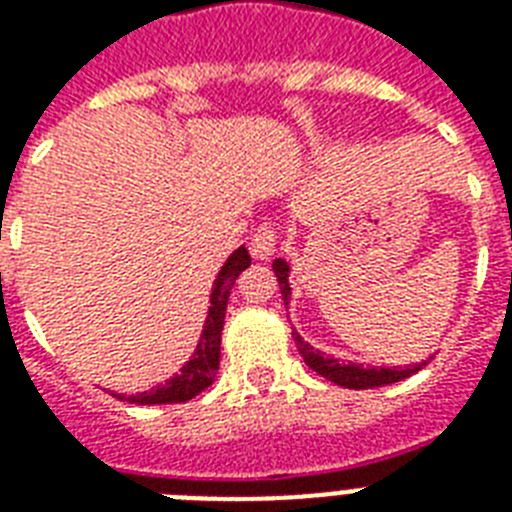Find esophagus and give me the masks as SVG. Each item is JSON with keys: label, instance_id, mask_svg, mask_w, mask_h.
I'll list each match as a JSON object with an SVG mask.
<instances>
[{"label": "esophagus", "instance_id": "1", "mask_svg": "<svg viewBox=\"0 0 512 512\" xmlns=\"http://www.w3.org/2000/svg\"><path fill=\"white\" fill-rule=\"evenodd\" d=\"M276 239H279V233H276L273 225H260L255 231V236H252V241H249V252H252V257H257V260H268V257L273 255V249H276Z\"/></svg>", "mask_w": 512, "mask_h": 512}]
</instances>
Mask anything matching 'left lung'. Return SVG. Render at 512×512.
<instances>
[{"label":"left lung","mask_w":512,"mask_h":512,"mask_svg":"<svg viewBox=\"0 0 512 512\" xmlns=\"http://www.w3.org/2000/svg\"><path fill=\"white\" fill-rule=\"evenodd\" d=\"M273 273L279 279L281 297H284V305H289V295H292V287H289V265L284 260H273ZM295 337V345L300 350V356L305 358V364L311 366L313 372L327 377L329 382L335 385H342V388H353V390H366V388H382V385H390V382H401L406 377H412L414 372H420L422 364L414 366H364V364H353V361H337L332 356H324L321 350H313L303 337L292 332Z\"/></svg>","instance_id":"1"}]
</instances>
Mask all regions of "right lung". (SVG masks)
Instances as JSON below:
<instances>
[{"label":"right lung","mask_w":512,"mask_h":512,"mask_svg":"<svg viewBox=\"0 0 512 512\" xmlns=\"http://www.w3.org/2000/svg\"><path fill=\"white\" fill-rule=\"evenodd\" d=\"M249 263H252L249 252L244 247H239L225 260V265L217 273L215 287H212V295H209L207 321H204L199 345L193 350L191 361L175 377L164 382V385H156V388L146 390V393H138V396H116L119 401H130V404L143 406L183 404V401H191L193 396H199L201 390L209 388L215 382L217 366H220V337H223L228 295H231V287L239 279V273L244 268H249Z\"/></svg>","instance_id":"add662e5"}]
</instances>
